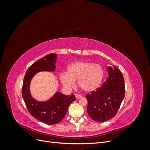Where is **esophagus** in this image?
<instances>
[{"mask_svg":"<svg viewBox=\"0 0 150 150\" xmlns=\"http://www.w3.org/2000/svg\"><path fill=\"white\" fill-rule=\"evenodd\" d=\"M75 97H76V99H79V98H81V95H79V94H75Z\"/></svg>","mask_w":150,"mask_h":150,"instance_id":"esophagus-1","label":"esophagus"}]
</instances>
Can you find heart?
Returning a JSON list of instances; mask_svg holds the SVG:
<instances>
[{"mask_svg":"<svg viewBox=\"0 0 150 150\" xmlns=\"http://www.w3.org/2000/svg\"><path fill=\"white\" fill-rule=\"evenodd\" d=\"M103 66L88 61H77L67 66L66 73L59 74V80L66 88H71L78 80L79 88L86 93L98 89L104 78Z\"/></svg>","mask_w":150,"mask_h":150,"instance_id":"heart-1","label":"heart"}]
</instances>
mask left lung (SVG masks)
Masks as SVG:
<instances>
[{
	"instance_id": "left-lung-1",
	"label": "left lung",
	"mask_w": 150,
	"mask_h": 150,
	"mask_svg": "<svg viewBox=\"0 0 150 150\" xmlns=\"http://www.w3.org/2000/svg\"><path fill=\"white\" fill-rule=\"evenodd\" d=\"M108 78L101 88L86 96L91 118L104 122L112 118L119 110L125 95V80L116 66L107 68Z\"/></svg>"
}]
</instances>
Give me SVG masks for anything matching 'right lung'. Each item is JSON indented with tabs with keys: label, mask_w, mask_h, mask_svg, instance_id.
I'll return each instance as SVG.
<instances>
[{
	"label": "right lung",
	"mask_w": 150,
	"mask_h": 150,
	"mask_svg": "<svg viewBox=\"0 0 150 150\" xmlns=\"http://www.w3.org/2000/svg\"><path fill=\"white\" fill-rule=\"evenodd\" d=\"M56 59L57 54H49L32 64L25 72L22 89V96L30 114L47 125H55L61 121L70 104L76 99L73 94L65 95L59 92H56L46 101H39L31 96L32 79L39 72L55 71Z\"/></svg>",
	"instance_id": "1"
}]
</instances>
